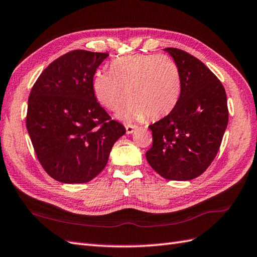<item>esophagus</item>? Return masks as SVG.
Returning a JSON list of instances; mask_svg holds the SVG:
<instances>
[{
    "mask_svg": "<svg viewBox=\"0 0 257 257\" xmlns=\"http://www.w3.org/2000/svg\"><path fill=\"white\" fill-rule=\"evenodd\" d=\"M135 131V127L131 126V124H126V133L128 135H131Z\"/></svg>",
    "mask_w": 257,
    "mask_h": 257,
    "instance_id": "34e87169",
    "label": "esophagus"
}]
</instances>
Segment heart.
<instances>
[{"mask_svg":"<svg viewBox=\"0 0 257 257\" xmlns=\"http://www.w3.org/2000/svg\"><path fill=\"white\" fill-rule=\"evenodd\" d=\"M95 96L107 110H120L119 117L142 121L168 116L182 92L180 70L173 59L160 55L122 57L110 64V72H98L93 82Z\"/></svg>","mask_w":257,"mask_h":257,"instance_id":"obj_1","label":"heart"}]
</instances>
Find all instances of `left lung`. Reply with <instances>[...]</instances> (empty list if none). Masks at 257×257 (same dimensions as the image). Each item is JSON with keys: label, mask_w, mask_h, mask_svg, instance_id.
I'll use <instances>...</instances> for the list:
<instances>
[{"label": "left lung", "mask_w": 257, "mask_h": 257, "mask_svg": "<svg viewBox=\"0 0 257 257\" xmlns=\"http://www.w3.org/2000/svg\"><path fill=\"white\" fill-rule=\"evenodd\" d=\"M182 80L181 97L171 114L150 124L153 143L146 153L158 174L171 181H190L211 164L228 126L226 94L221 82L198 59L165 48Z\"/></svg>", "instance_id": "obj_1"}]
</instances>
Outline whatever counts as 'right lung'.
Returning <instances> with one entry per match:
<instances>
[{"mask_svg":"<svg viewBox=\"0 0 257 257\" xmlns=\"http://www.w3.org/2000/svg\"><path fill=\"white\" fill-rule=\"evenodd\" d=\"M108 56L86 50L65 53L48 65L32 88L27 131L41 166L58 182L92 181L126 134L95 97L93 77Z\"/></svg>","mask_w":257,"mask_h":257,"instance_id":"add662e5","label":"right lung"}]
</instances>
